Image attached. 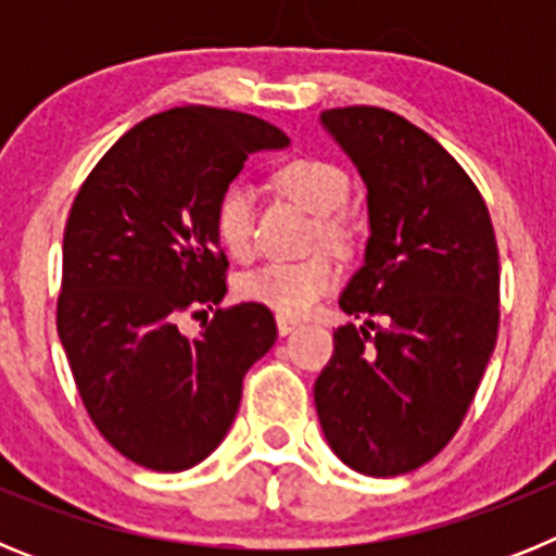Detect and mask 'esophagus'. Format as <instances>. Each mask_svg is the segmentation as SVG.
<instances>
[{"mask_svg":"<svg viewBox=\"0 0 556 556\" xmlns=\"http://www.w3.org/2000/svg\"><path fill=\"white\" fill-rule=\"evenodd\" d=\"M275 323H278V333H281V337H287V333H292L294 328L301 326V320H294V317H281V314L275 317Z\"/></svg>","mask_w":556,"mask_h":556,"instance_id":"obj_1","label":"esophagus"}]
</instances>
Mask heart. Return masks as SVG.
Returning a JSON list of instances; mask_svg holds the SVG:
<instances>
[{
	"label": "heart",
	"mask_w": 556,
	"mask_h": 556,
	"mask_svg": "<svg viewBox=\"0 0 556 556\" xmlns=\"http://www.w3.org/2000/svg\"><path fill=\"white\" fill-rule=\"evenodd\" d=\"M278 189L298 200L320 219V236L328 242L342 239L337 214L348 203L351 180L337 164L323 159H294L275 172ZM214 233L233 258L253 253L255 233V191L248 180H230L214 203ZM339 281V267L331 255L314 253L298 262H267L236 278V294L248 303L269 308L281 317H303L323 294Z\"/></svg>",
	"instance_id": "heart-1"
}]
</instances>
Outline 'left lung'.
I'll list each match as a JSON object with an SVG mask.
<instances>
[{
	"label": "left lung",
	"instance_id": "left-lung-1",
	"mask_svg": "<svg viewBox=\"0 0 556 556\" xmlns=\"http://www.w3.org/2000/svg\"><path fill=\"white\" fill-rule=\"evenodd\" d=\"M323 125L367 184L370 239L339 298L367 320L333 331L314 404L348 468L401 476L451 443L495 348L493 223L468 172L404 116L351 105Z\"/></svg>",
	"mask_w": 556,
	"mask_h": 556
}]
</instances>
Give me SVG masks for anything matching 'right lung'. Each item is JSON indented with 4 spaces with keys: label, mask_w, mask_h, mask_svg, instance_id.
Here are the masks:
<instances>
[{
    "label": "right lung",
    "mask_w": 556,
    "mask_h": 556,
    "mask_svg": "<svg viewBox=\"0 0 556 556\" xmlns=\"http://www.w3.org/2000/svg\"><path fill=\"white\" fill-rule=\"evenodd\" d=\"M281 127L225 108L155 113L122 136L77 191L63 233L58 337L88 417L141 468L178 473L223 443L242 378L273 348L269 308L225 298L219 191ZM213 307L198 338L186 311Z\"/></svg>",
    "instance_id": "add662e5"
}]
</instances>
